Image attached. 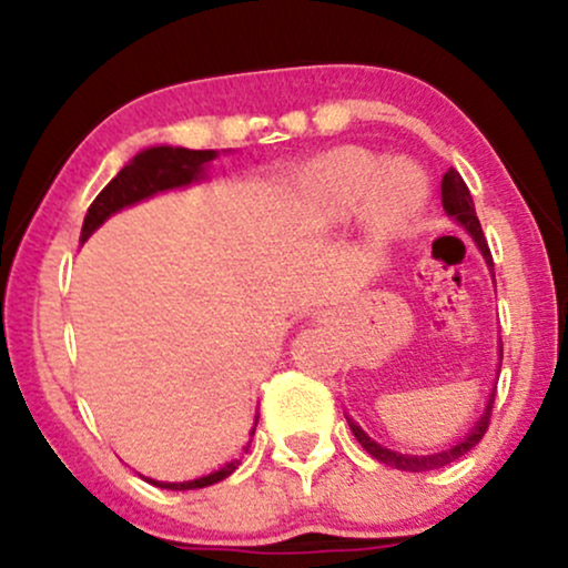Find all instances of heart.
Instances as JSON below:
<instances>
[{
    "label": "heart",
    "mask_w": 568,
    "mask_h": 568,
    "mask_svg": "<svg viewBox=\"0 0 568 568\" xmlns=\"http://www.w3.org/2000/svg\"><path fill=\"white\" fill-rule=\"evenodd\" d=\"M425 175L406 160L379 165L361 149H338L306 168L302 179L304 216L315 230H334L366 211L382 237L397 234L425 200Z\"/></svg>",
    "instance_id": "heart-1"
}]
</instances>
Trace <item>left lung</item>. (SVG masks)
I'll use <instances>...</instances> for the list:
<instances>
[{
  "instance_id": "left-lung-1",
  "label": "left lung",
  "mask_w": 568,
  "mask_h": 568,
  "mask_svg": "<svg viewBox=\"0 0 568 568\" xmlns=\"http://www.w3.org/2000/svg\"><path fill=\"white\" fill-rule=\"evenodd\" d=\"M440 197H443V211L448 213V216L456 219V224L465 226V232L470 234L473 243L478 245V251L484 253L488 270H494V262H491V251H488V243L484 237V230H480V221L475 216V202H473V194L470 189H467L465 181H462V175L454 171V168H448V173L443 175L440 181ZM499 368H501V342H499ZM494 395H497V387L491 389V395H488V403H486V410L484 416H480L478 422L470 427V433H465V438L456 440V446L446 448V452H438V454H400V452H393V448L387 446H379L376 440H371L366 433H363L361 427L355 425V422L349 419V429L352 435H355L357 443H361L366 452L374 456V459L384 462V465L395 467V470H406V473H427V470H438V467H446L452 465V462L459 459V456H465L470 452L473 446H478L480 438L486 435L488 429V422H491V406H494Z\"/></svg>"
}]
</instances>
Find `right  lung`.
Returning <instances> with one entry per match:
<instances>
[{"label": "right lung", "mask_w": 568, "mask_h": 568, "mask_svg": "<svg viewBox=\"0 0 568 568\" xmlns=\"http://www.w3.org/2000/svg\"><path fill=\"white\" fill-rule=\"evenodd\" d=\"M216 158L219 152H213V149H184V146L143 149L141 154H135V158L130 160L106 186H103V192L98 194L93 205L88 207V216H84V224H82V243L103 224V221L112 216V213L122 211V207L135 205V202L152 197V194L158 192H168V189L186 186L192 184V181H200L202 175H205L207 162ZM256 422H253L251 438L253 433H256ZM247 446H251V440H247ZM247 446H243V452H247ZM237 465L240 459H232L226 462L224 467H219L216 473L202 475V478H194V480H181V484L154 480V478H143V480H149V484L158 488H171V491H189V488H205V486L219 484V480H224L226 475L237 470Z\"/></svg>", "instance_id": "add662e5"}]
</instances>
